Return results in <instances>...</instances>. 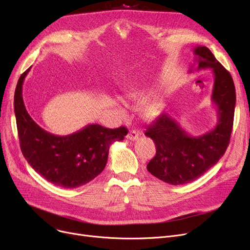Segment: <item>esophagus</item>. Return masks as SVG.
Segmentation results:
<instances>
[{"instance_id": "esophagus-1", "label": "esophagus", "mask_w": 250, "mask_h": 250, "mask_svg": "<svg viewBox=\"0 0 250 250\" xmlns=\"http://www.w3.org/2000/svg\"><path fill=\"white\" fill-rule=\"evenodd\" d=\"M138 138H139V133L136 132V130H129L128 134L126 135V139H127V140L136 141Z\"/></svg>"}]
</instances>
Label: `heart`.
Segmentation results:
<instances>
[{
	"mask_svg": "<svg viewBox=\"0 0 250 250\" xmlns=\"http://www.w3.org/2000/svg\"><path fill=\"white\" fill-rule=\"evenodd\" d=\"M132 96H135V94H130ZM120 112H123L122 109L118 110ZM157 112H158V105H157L155 102H149L147 103L145 106L143 107V110H142V113L143 115L145 116L146 118H152L154 117Z\"/></svg>",
	"mask_w": 250,
	"mask_h": 250,
	"instance_id": "heart-1",
	"label": "heart"
}]
</instances>
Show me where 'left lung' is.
I'll use <instances>...</instances> for the list:
<instances>
[{"instance_id":"8db88e82","label":"left lung","mask_w":250,"mask_h":250,"mask_svg":"<svg viewBox=\"0 0 250 250\" xmlns=\"http://www.w3.org/2000/svg\"><path fill=\"white\" fill-rule=\"evenodd\" d=\"M194 63L189 73L212 69L214 86L212 101L218 112L217 125L208 133L192 137L168 113L163 112L151 123L145 136L156 146V155L148 163V171L173 186L186 185L201 177L225 154L233 127L236 93L230 73L206 46L193 48Z\"/></svg>"}]
</instances>
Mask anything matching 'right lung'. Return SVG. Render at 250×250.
Here are the masks:
<instances>
[{
    "label": "right lung",
    "mask_w": 250,
    "mask_h": 250,
    "mask_svg": "<svg viewBox=\"0 0 250 250\" xmlns=\"http://www.w3.org/2000/svg\"><path fill=\"white\" fill-rule=\"evenodd\" d=\"M30 68L19 78L14 109L20 148L24 158L35 171L54 185L75 188L99 175L106 165L109 147L123 141L127 128L88 125L77 133L60 137L39 126L28 114L22 98V85Z\"/></svg>",
    "instance_id": "obj_1"
}]
</instances>
